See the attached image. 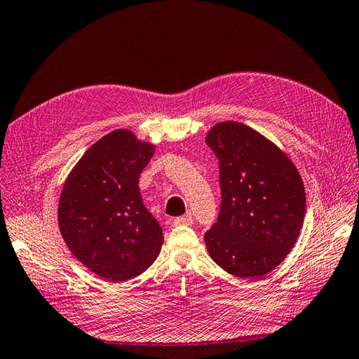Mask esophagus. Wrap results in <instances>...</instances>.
<instances>
[{"label": "esophagus", "mask_w": 359, "mask_h": 359, "mask_svg": "<svg viewBox=\"0 0 359 359\" xmlns=\"http://www.w3.org/2000/svg\"><path fill=\"white\" fill-rule=\"evenodd\" d=\"M191 224H193V217L190 214L177 217V219L173 220V226H191Z\"/></svg>", "instance_id": "esophagus-1"}]
</instances>
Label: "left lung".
Segmentation results:
<instances>
[{"mask_svg":"<svg viewBox=\"0 0 359 359\" xmlns=\"http://www.w3.org/2000/svg\"><path fill=\"white\" fill-rule=\"evenodd\" d=\"M220 165L222 205L205 233L214 262L241 278L268 274L297 243L306 191L290 158L245 124H215L205 137Z\"/></svg>","mask_w":359,"mask_h":359,"instance_id":"left-lung-1","label":"left lung"}]
</instances>
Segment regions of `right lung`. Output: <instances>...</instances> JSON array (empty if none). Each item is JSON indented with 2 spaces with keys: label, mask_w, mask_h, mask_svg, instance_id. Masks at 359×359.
Returning a JSON list of instances; mask_svg holds the SVG:
<instances>
[{
  "label": "right lung",
  "mask_w": 359,
  "mask_h": 359,
  "mask_svg": "<svg viewBox=\"0 0 359 359\" xmlns=\"http://www.w3.org/2000/svg\"><path fill=\"white\" fill-rule=\"evenodd\" d=\"M154 154L119 128L88 148L60 196L58 224L70 252L94 274L124 281L157 259L163 231L142 202L139 175Z\"/></svg>",
  "instance_id": "obj_1"
}]
</instances>
